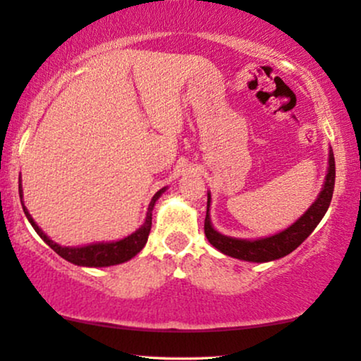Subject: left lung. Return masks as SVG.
I'll return each mask as SVG.
<instances>
[{
	"mask_svg": "<svg viewBox=\"0 0 361 361\" xmlns=\"http://www.w3.org/2000/svg\"><path fill=\"white\" fill-rule=\"evenodd\" d=\"M335 185V159L332 147L329 149V167L327 176H325L322 190L319 192L317 199L312 202V205L294 221L293 225L284 228L279 233L256 240L235 238V236H226L220 231H216L210 220V204L212 195L207 194V215H205V236L214 246L226 256L231 258L250 261V263H268L279 258H284L286 255L293 253L307 236L312 233L319 221L324 219L325 212L329 210L330 200L334 195Z\"/></svg>",
	"mask_w": 361,
	"mask_h": 361,
	"instance_id": "1",
	"label": "left lung"
}]
</instances>
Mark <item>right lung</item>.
Returning a JSON list of instances; mask_svg holds the SVG:
<instances>
[{
	"label": "right lung",
	"instance_id": "add662e5",
	"mask_svg": "<svg viewBox=\"0 0 361 361\" xmlns=\"http://www.w3.org/2000/svg\"><path fill=\"white\" fill-rule=\"evenodd\" d=\"M21 182V180H19ZM167 190V187H162L161 190H157L154 197L149 202L147 207L145 224H142L136 231H133L131 235L125 236V238L116 240V241H98V243H90L85 246H61L56 241H52L44 231L39 228V225L34 221V219L29 214L26 205L23 202V185L19 184V197H21V205L24 210V215L29 220V224L32 225V228L36 230V233L56 251L59 256H62L63 259H67L68 263L77 264V266H87V268H106V266H115L121 264L125 261H130L131 258L140 253L145 248L147 236L151 231L152 224V210L159 197Z\"/></svg>",
	"mask_w": 361,
	"mask_h": 361
}]
</instances>
